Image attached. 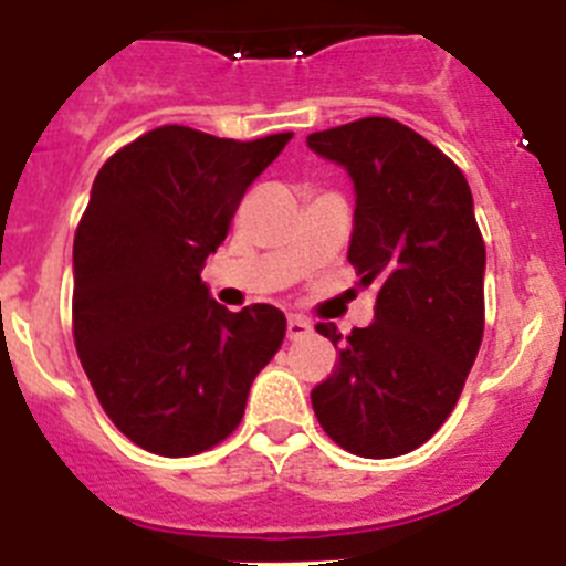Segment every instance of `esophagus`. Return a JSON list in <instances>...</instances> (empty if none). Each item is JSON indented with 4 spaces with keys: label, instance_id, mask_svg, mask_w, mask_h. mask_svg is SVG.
<instances>
[{
    "label": "esophagus",
    "instance_id": "esophagus-1",
    "mask_svg": "<svg viewBox=\"0 0 566 566\" xmlns=\"http://www.w3.org/2000/svg\"><path fill=\"white\" fill-rule=\"evenodd\" d=\"M312 332V326H308L306 319L297 317V314H292V317L286 319V334L289 339H300V337H306V334Z\"/></svg>",
    "mask_w": 566,
    "mask_h": 566
}]
</instances>
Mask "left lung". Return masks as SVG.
<instances>
[{
  "label": "left lung",
  "mask_w": 566,
  "mask_h": 566,
  "mask_svg": "<svg viewBox=\"0 0 566 566\" xmlns=\"http://www.w3.org/2000/svg\"><path fill=\"white\" fill-rule=\"evenodd\" d=\"M357 195L348 263L377 286L374 323H319L337 368L312 391L323 431L365 459L413 451L451 417L484 332V240L462 169L394 118L312 133Z\"/></svg>",
  "instance_id": "8db88e82"
}]
</instances>
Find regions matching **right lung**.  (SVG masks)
Returning a JSON list of instances; mask_svg holds the SVG:
<instances>
[{
	"label": "right lung",
	"instance_id": "1",
	"mask_svg": "<svg viewBox=\"0 0 566 566\" xmlns=\"http://www.w3.org/2000/svg\"><path fill=\"white\" fill-rule=\"evenodd\" d=\"M289 138L167 124L98 169L73 240V337L102 408L144 451L192 457L227 439L286 337L280 308L229 312L201 272Z\"/></svg>",
	"mask_w": 566,
	"mask_h": 566
}]
</instances>
